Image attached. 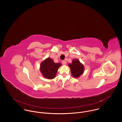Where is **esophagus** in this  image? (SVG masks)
<instances>
[{
    "mask_svg": "<svg viewBox=\"0 0 122 122\" xmlns=\"http://www.w3.org/2000/svg\"><path fill=\"white\" fill-rule=\"evenodd\" d=\"M62 63L63 65H66V62L65 60H63L62 61Z\"/></svg>",
    "mask_w": 122,
    "mask_h": 122,
    "instance_id": "esophagus-1",
    "label": "esophagus"
}]
</instances>
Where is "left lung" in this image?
I'll return each instance as SVG.
<instances>
[{"mask_svg":"<svg viewBox=\"0 0 122 122\" xmlns=\"http://www.w3.org/2000/svg\"><path fill=\"white\" fill-rule=\"evenodd\" d=\"M68 66L70 68L71 72L74 78H78L84 71V65L78 59H74L71 64L69 63Z\"/></svg>","mask_w":122,"mask_h":122,"instance_id":"1","label":"left lung"}]
</instances>
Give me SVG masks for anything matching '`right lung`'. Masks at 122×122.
Listing matches in <instances>:
<instances>
[{"label": "right lung", "mask_w": 122, "mask_h": 122, "mask_svg": "<svg viewBox=\"0 0 122 122\" xmlns=\"http://www.w3.org/2000/svg\"><path fill=\"white\" fill-rule=\"evenodd\" d=\"M61 65V63H55L52 59L48 57L41 63L40 70L44 78L51 80L56 77L57 70Z\"/></svg>", "instance_id": "obj_1"}]
</instances>
